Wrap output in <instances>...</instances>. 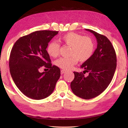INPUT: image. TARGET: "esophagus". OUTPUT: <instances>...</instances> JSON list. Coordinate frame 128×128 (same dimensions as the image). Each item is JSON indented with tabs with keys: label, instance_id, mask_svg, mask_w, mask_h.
Instances as JSON below:
<instances>
[{
	"label": "esophagus",
	"instance_id": "obj_1",
	"mask_svg": "<svg viewBox=\"0 0 128 128\" xmlns=\"http://www.w3.org/2000/svg\"><path fill=\"white\" fill-rule=\"evenodd\" d=\"M66 72V70H63V69H62V70H61V74H64V73Z\"/></svg>",
	"mask_w": 128,
	"mask_h": 128
}]
</instances>
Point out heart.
<instances>
[{
	"label": "heart",
	"instance_id": "obj_1",
	"mask_svg": "<svg viewBox=\"0 0 128 128\" xmlns=\"http://www.w3.org/2000/svg\"><path fill=\"white\" fill-rule=\"evenodd\" d=\"M59 41L68 46H70L67 57L60 58L56 61V64L64 70L70 69L75 65L77 61L81 62L90 59L94 51V43L92 38L83 36L75 32H69L59 38ZM60 45L56 41H51L48 44L46 51L51 57L56 58L59 55Z\"/></svg>",
	"mask_w": 128,
	"mask_h": 128
}]
</instances>
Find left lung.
<instances>
[{
    "label": "left lung",
    "instance_id": "obj_1",
    "mask_svg": "<svg viewBox=\"0 0 128 128\" xmlns=\"http://www.w3.org/2000/svg\"><path fill=\"white\" fill-rule=\"evenodd\" d=\"M86 30L96 37L97 48L90 59L81 66L84 69L83 72H74L75 77L70 87L76 96L90 99L101 94L109 86L116 68L117 60L113 46L106 36L90 29ZM86 72H89L86 77L84 75Z\"/></svg>",
    "mask_w": 128,
    "mask_h": 128
}]
</instances>
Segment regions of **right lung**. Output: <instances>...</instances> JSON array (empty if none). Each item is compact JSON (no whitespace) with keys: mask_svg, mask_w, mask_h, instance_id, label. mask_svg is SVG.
Here are the masks:
<instances>
[{"mask_svg":"<svg viewBox=\"0 0 128 128\" xmlns=\"http://www.w3.org/2000/svg\"><path fill=\"white\" fill-rule=\"evenodd\" d=\"M58 32L36 31L19 38L12 48L9 60L11 76L19 90L31 99L48 97L60 78V68L52 66L46 51L48 43ZM42 66L49 70L40 73Z\"/></svg>","mask_w":128,"mask_h":128,"instance_id":"add662e5","label":"right lung"}]
</instances>
